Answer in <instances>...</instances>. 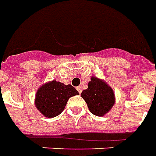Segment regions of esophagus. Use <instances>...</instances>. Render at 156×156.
I'll list each match as a JSON object with an SVG mask.
<instances>
[{"mask_svg":"<svg viewBox=\"0 0 156 156\" xmlns=\"http://www.w3.org/2000/svg\"><path fill=\"white\" fill-rule=\"evenodd\" d=\"M77 90H78L79 94H81V92H82V87L81 86L77 87Z\"/></svg>","mask_w":156,"mask_h":156,"instance_id":"esophagus-1","label":"esophagus"}]
</instances>
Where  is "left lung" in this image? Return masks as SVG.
I'll return each instance as SVG.
<instances>
[{"instance_id": "obj_1", "label": "left lung", "mask_w": 156, "mask_h": 156, "mask_svg": "<svg viewBox=\"0 0 156 156\" xmlns=\"http://www.w3.org/2000/svg\"><path fill=\"white\" fill-rule=\"evenodd\" d=\"M81 96L88 105L89 110L97 116L107 114L114 103L112 89L96 77H92L88 89L83 90Z\"/></svg>"}]
</instances>
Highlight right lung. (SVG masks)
Segmentation results:
<instances>
[{
  "label": "right lung",
  "mask_w": 156,
  "mask_h": 156,
  "mask_svg": "<svg viewBox=\"0 0 156 156\" xmlns=\"http://www.w3.org/2000/svg\"><path fill=\"white\" fill-rule=\"evenodd\" d=\"M78 95L77 90L71 84L52 81L44 84L37 92L36 107L48 118L55 117L64 110L70 97Z\"/></svg>",
  "instance_id": "add662e5"
}]
</instances>
